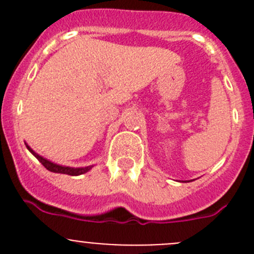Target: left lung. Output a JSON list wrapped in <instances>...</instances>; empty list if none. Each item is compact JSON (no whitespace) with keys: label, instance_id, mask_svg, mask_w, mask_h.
I'll use <instances>...</instances> for the list:
<instances>
[{"label":"left lung","instance_id":"obj_1","mask_svg":"<svg viewBox=\"0 0 254 254\" xmlns=\"http://www.w3.org/2000/svg\"><path fill=\"white\" fill-rule=\"evenodd\" d=\"M189 182H190V181H189Z\"/></svg>","mask_w":254,"mask_h":254}]
</instances>
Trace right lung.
Returning a JSON list of instances; mask_svg holds the SVG:
<instances>
[{"mask_svg":"<svg viewBox=\"0 0 254 254\" xmlns=\"http://www.w3.org/2000/svg\"><path fill=\"white\" fill-rule=\"evenodd\" d=\"M25 146L29 150V152H32V155L34 157H37V160L47 168L48 171L54 173H63V175H70V176H79V175H83V173H87L89 170H92L93 166H87V167H68V166H63V165H58L55 162H51L49 161L48 158H44L43 156H40L39 153L35 152L33 148H30V146L25 142Z\"/></svg>","mask_w":254,"mask_h":254,"instance_id":"1","label":"right lung"}]
</instances>
